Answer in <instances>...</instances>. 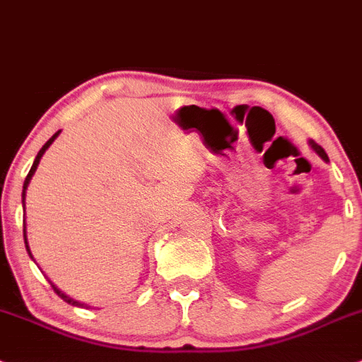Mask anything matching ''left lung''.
I'll use <instances>...</instances> for the list:
<instances>
[{
    "mask_svg": "<svg viewBox=\"0 0 362 362\" xmlns=\"http://www.w3.org/2000/svg\"><path fill=\"white\" fill-rule=\"evenodd\" d=\"M312 147H313V149L317 151V153H319V156H320V158H322V160H326V162H328V155H326V153H325V149H322V147H320V146H317V144H313V142H312Z\"/></svg>",
    "mask_w": 362,
    "mask_h": 362,
    "instance_id": "1",
    "label": "left lung"
}]
</instances>
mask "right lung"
<instances>
[{"mask_svg":"<svg viewBox=\"0 0 362 362\" xmlns=\"http://www.w3.org/2000/svg\"><path fill=\"white\" fill-rule=\"evenodd\" d=\"M58 134H59V131H58V133H56V134H52V138H49V142H47L45 146H43L42 149H40V153H37L36 160H34V163H33V168H30L29 175H27V178H25V184H23V193H21V197H23V200H25V189H27V185H29V182H30V178H33L34 171H36L37 163H40V158H42V156H43V153H45V151H47V147H49L50 144L54 142V138L58 136ZM23 237H25V247H27V251H29V255H30V250H29V246H27V231H25V229H23ZM30 257H33V255H30ZM50 286H52V290L56 291V295H58V297H62V298H64L65 303L72 304V306H83V304H81V303H76V300H74V298H71V297H67V295H65V293H62V291H59L58 288H56V286L52 284V282H50Z\"/></svg>","mask_w":362,"mask_h":362,"instance_id":"right-lung-1","label":"right lung"}]
</instances>
